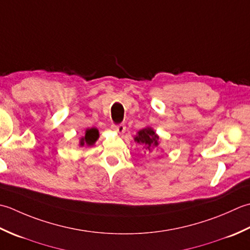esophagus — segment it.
Here are the masks:
<instances>
[{"instance_id": "34e87169", "label": "esophagus", "mask_w": 250, "mask_h": 250, "mask_svg": "<svg viewBox=\"0 0 250 250\" xmlns=\"http://www.w3.org/2000/svg\"><path fill=\"white\" fill-rule=\"evenodd\" d=\"M112 129H113L115 132H118L119 135H122L125 132L126 126L124 124H119V125H113L112 126Z\"/></svg>"}]
</instances>
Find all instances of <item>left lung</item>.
<instances>
[{"instance_id": "8db88e82", "label": "left lung", "mask_w": 250, "mask_h": 250, "mask_svg": "<svg viewBox=\"0 0 250 250\" xmlns=\"http://www.w3.org/2000/svg\"><path fill=\"white\" fill-rule=\"evenodd\" d=\"M160 137L155 134V131L151 127H146V128L139 130L135 137V141L137 144L145 146V149L151 153L153 152L155 147L159 146Z\"/></svg>"}]
</instances>
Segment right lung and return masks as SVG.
<instances>
[{"instance_id":"right-lung-1","label":"right lung","mask_w":250,"mask_h":250,"mask_svg":"<svg viewBox=\"0 0 250 250\" xmlns=\"http://www.w3.org/2000/svg\"><path fill=\"white\" fill-rule=\"evenodd\" d=\"M99 138V131L97 128H89L86 129L85 131V136L82 137L80 140V146H93L95 142L97 141V139Z\"/></svg>"}]
</instances>
